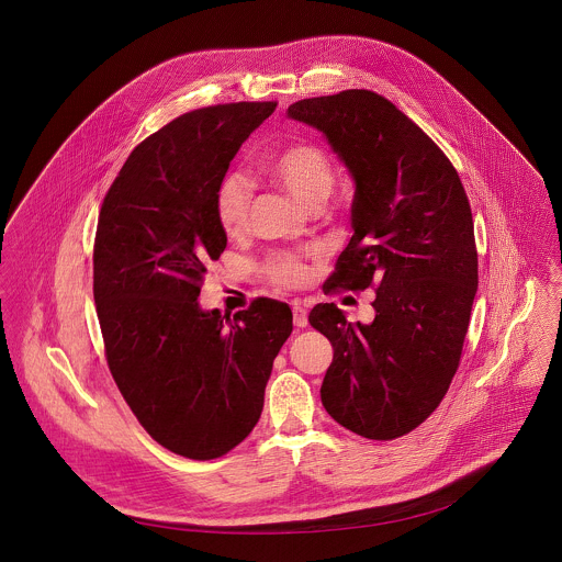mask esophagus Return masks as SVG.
Returning <instances> with one entry per match:
<instances>
[{
	"instance_id": "obj_1",
	"label": "esophagus",
	"mask_w": 562,
	"mask_h": 562,
	"mask_svg": "<svg viewBox=\"0 0 562 562\" xmlns=\"http://www.w3.org/2000/svg\"><path fill=\"white\" fill-rule=\"evenodd\" d=\"M292 321H294V326H299V328H303V326H307V310L299 303V301H294L292 303Z\"/></svg>"
}]
</instances>
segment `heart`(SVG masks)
Here are the masks:
<instances>
[{
    "label": "heart",
    "mask_w": 562,
    "mask_h": 562,
    "mask_svg": "<svg viewBox=\"0 0 562 562\" xmlns=\"http://www.w3.org/2000/svg\"><path fill=\"white\" fill-rule=\"evenodd\" d=\"M261 170L301 205H321L333 190V166L326 154L310 145L294 143L261 160ZM250 183L240 172H229L216 190V216L225 234L236 236L246 227L250 210ZM279 288H296L307 279V266L294 255H274L263 268Z\"/></svg>",
    "instance_id": "b5f03b06"
}]
</instances>
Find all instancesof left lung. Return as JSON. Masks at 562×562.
<instances>
[{"label":"left lung","mask_w":562,"mask_h":562,"mask_svg":"<svg viewBox=\"0 0 562 562\" xmlns=\"http://www.w3.org/2000/svg\"><path fill=\"white\" fill-rule=\"evenodd\" d=\"M316 127L355 181L352 238L324 292L376 288L370 324L312 310L333 363L326 413L366 439H396L443 401L479 290L472 207L443 151L385 97L341 90L288 108Z\"/></svg>","instance_id":"obj_1"}]
</instances>
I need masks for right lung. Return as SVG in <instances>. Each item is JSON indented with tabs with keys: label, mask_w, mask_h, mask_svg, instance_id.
Segmentation results:
<instances>
[{
	"label": "right lung",
	"mask_w": 562,
	"mask_h": 562,
	"mask_svg": "<svg viewBox=\"0 0 562 562\" xmlns=\"http://www.w3.org/2000/svg\"><path fill=\"white\" fill-rule=\"evenodd\" d=\"M274 108L240 101L177 116L132 151L99 212L92 294L108 368L143 428L194 461L248 437L292 333L285 303L255 299L232 321L196 301L227 246L218 183Z\"/></svg>",
	"instance_id": "add662e5"
}]
</instances>
